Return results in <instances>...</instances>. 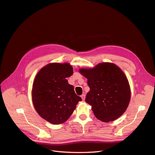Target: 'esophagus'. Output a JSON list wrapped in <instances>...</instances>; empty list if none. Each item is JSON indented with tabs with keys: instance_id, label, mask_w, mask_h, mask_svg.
I'll use <instances>...</instances> for the list:
<instances>
[{
	"instance_id": "esophagus-1",
	"label": "esophagus",
	"mask_w": 155,
	"mask_h": 155,
	"mask_svg": "<svg viewBox=\"0 0 155 155\" xmlns=\"http://www.w3.org/2000/svg\"><path fill=\"white\" fill-rule=\"evenodd\" d=\"M81 98H82V100H85V95L84 94H82V95H81Z\"/></svg>"
}]
</instances>
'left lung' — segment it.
Returning a JSON list of instances; mask_svg holds the SVG:
<instances>
[{
	"mask_svg": "<svg viewBox=\"0 0 155 155\" xmlns=\"http://www.w3.org/2000/svg\"><path fill=\"white\" fill-rule=\"evenodd\" d=\"M87 79L90 91L85 101L92 106L94 116L103 122L117 119L129 105L131 91L123 71L110 62L100 63L93 68L79 70Z\"/></svg>",
	"mask_w": 155,
	"mask_h": 155,
	"instance_id": "8db88e82",
	"label": "left lung"
}]
</instances>
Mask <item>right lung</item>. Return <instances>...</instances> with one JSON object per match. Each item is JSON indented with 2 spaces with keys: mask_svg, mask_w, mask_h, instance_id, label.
I'll return each mask as SVG.
<instances>
[{
  "mask_svg": "<svg viewBox=\"0 0 155 155\" xmlns=\"http://www.w3.org/2000/svg\"><path fill=\"white\" fill-rule=\"evenodd\" d=\"M73 73L69 63H50L39 71L34 79L32 99L39 115L54 124L64 123L82 98L66 78Z\"/></svg>",
  "mask_w": 155,
  "mask_h": 155,
  "instance_id": "right-lung-1",
  "label": "right lung"
}]
</instances>
